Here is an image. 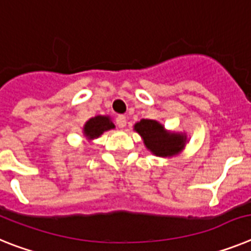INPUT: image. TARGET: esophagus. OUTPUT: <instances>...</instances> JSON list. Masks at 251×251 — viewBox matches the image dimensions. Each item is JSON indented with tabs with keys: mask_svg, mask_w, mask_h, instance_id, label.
Listing matches in <instances>:
<instances>
[{
	"mask_svg": "<svg viewBox=\"0 0 251 251\" xmlns=\"http://www.w3.org/2000/svg\"><path fill=\"white\" fill-rule=\"evenodd\" d=\"M126 116H124V115H119V116L116 117V125L117 127L120 128H124L126 126Z\"/></svg>",
	"mask_w": 251,
	"mask_h": 251,
	"instance_id": "obj_1",
	"label": "esophagus"
}]
</instances>
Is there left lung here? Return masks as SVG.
<instances>
[{"instance_id": "obj_1", "label": "left lung", "mask_w": 251, "mask_h": 251, "mask_svg": "<svg viewBox=\"0 0 251 251\" xmlns=\"http://www.w3.org/2000/svg\"><path fill=\"white\" fill-rule=\"evenodd\" d=\"M134 130L143 138L145 147L156 156H173L186 145V135L167 131L155 120H140L135 124Z\"/></svg>"}]
</instances>
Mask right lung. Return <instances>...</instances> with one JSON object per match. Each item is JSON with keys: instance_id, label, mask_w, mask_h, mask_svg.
<instances>
[{"instance_id": "1", "label": "right lung", "mask_w": 251, "mask_h": 251, "mask_svg": "<svg viewBox=\"0 0 251 251\" xmlns=\"http://www.w3.org/2000/svg\"><path fill=\"white\" fill-rule=\"evenodd\" d=\"M113 127L115 125L108 116H96L87 121L83 127V134L88 140H93Z\"/></svg>"}]
</instances>
